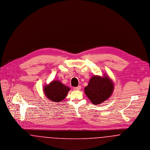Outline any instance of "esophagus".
<instances>
[{"mask_svg": "<svg viewBox=\"0 0 150 150\" xmlns=\"http://www.w3.org/2000/svg\"><path fill=\"white\" fill-rule=\"evenodd\" d=\"M80 89H81V86H78L77 87H75L74 88V89L76 90V91H79V90H80Z\"/></svg>", "mask_w": 150, "mask_h": 150, "instance_id": "34e87169", "label": "esophagus"}]
</instances>
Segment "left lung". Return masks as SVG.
I'll return each mask as SVG.
<instances>
[{"label": "left lung", "instance_id": "8db88e82", "mask_svg": "<svg viewBox=\"0 0 150 150\" xmlns=\"http://www.w3.org/2000/svg\"><path fill=\"white\" fill-rule=\"evenodd\" d=\"M114 91V83L107 76L100 77L93 76L88 85L85 87L84 92L92 103L97 105L107 100Z\"/></svg>", "mask_w": 150, "mask_h": 150}]
</instances>
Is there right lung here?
Wrapping results in <instances>:
<instances>
[{"instance_id": "right-lung-1", "label": "right lung", "mask_w": 150, "mask_h": 150, "mask_svg": "<svg viewBox=\"0 0 150 150\" xmlns=\"http://www.w3.org/2000/svg\"><path fill=\"white\" fill-rule=\"evenodd\" d=\"M70 90V88L57 80L53 81L49 85L44 87V92L46 97L50 100L56 102H59L64 100Z\"/></svg>"}]
</instances>
